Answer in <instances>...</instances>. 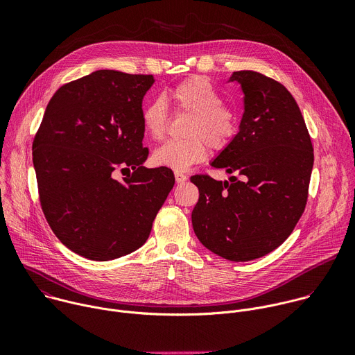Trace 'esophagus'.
<instances>
[{"label":"esophagus","instance_id":"obj_1","mask_svg":"<svg viewBox=\"0 0 355 355\" xmlns=\"http://www.w3.org/2000/svg\"><path fill=\"white\" fill-rule=\"evenodd\" d=\"M175 181H177V184H182V182H185L187 181V175L184 174V173H180V171H175Z\"/></svg>","mask_w":355,"mask_h":355}]
</instances>
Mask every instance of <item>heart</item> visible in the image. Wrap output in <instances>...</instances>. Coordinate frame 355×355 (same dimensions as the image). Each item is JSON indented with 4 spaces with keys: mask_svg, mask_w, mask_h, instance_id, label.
<instances>
[{
    "mask_svg": "<svg viewBox=\"0 0 355 355\" xmlns=\"http://www.w3.org/2000/svg\"><path fill=\"white\" fill-rule=\"evenodd\" d=\"M177 112L191 115L185 135L180 140H168L153 155L157 166L174 171H185L192 164L204 162L208 144L215 151L226 148L239 132L236 111L222 104V95L204 77H191L170 91ZM141 123L144 132L155 140L164 137L168 126V108L164 98L157 96L143 107Z\"/></svg>",
    "mask_w": 355,
    "mask_h": 355,
    "instance_id": "heart-1",
    "label": "heart"
}]
</instances>
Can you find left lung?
<instances>
[{
    "instance_id": "obj_1",
    "label": "left lung",
    "mask_w": 355,
    "mask_h": 355,
    "mask_svg": "<svg viewBox=\"0 0 355 355\" xmlns=\"http://www.w3.org/2000/svg\"><path fill=\"white\" fill-rule=\"evenodd\" d=\"M244 94L240 130L212 162L234 174L191 177L199 189L192 227L208 250L230 261L260 259L281 245L306 207L313 146L300 110L278 81L234 71Z\"/></svg>"
}]
</instances>
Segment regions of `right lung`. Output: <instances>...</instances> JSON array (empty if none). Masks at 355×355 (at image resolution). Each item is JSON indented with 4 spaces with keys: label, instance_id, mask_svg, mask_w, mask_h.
<instances>
[{
    "label": "right lung",
    "instance_id": "1",
    "mask_svg": "<svg viewBox=\"0 0 355 355\" xmlns=\"http://www.w3.org/2000/svg\"><path fill=\"white\" fill-rule=\"evenodd\" d=\"M153 83L151 74L98 70L62 85L46 107L32 144L39 200L78 256L108 261L141 247L174 187L170 168L141 166V103Z\"/></svg>",
    "mask_w": 355,
    "mask_h": 355
}]
</instances>
